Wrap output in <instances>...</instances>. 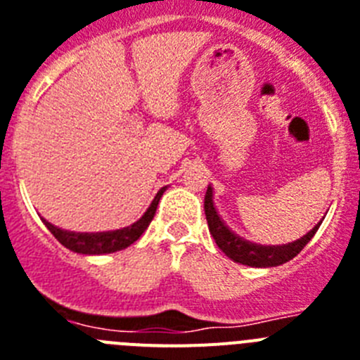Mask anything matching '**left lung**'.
<instances>
[{"label":"left lung","mask_w":360,"mask_h":360,"mask_svg":"<svg viewBox=\"0 0 360 360\" xmlns=\"http://www.w3.org/2000/svg\"><path fill=\"white\" fill-rule=\"evenodd\" d=\"M205 214L206 221H208V230H210L212 237L215 239L217 246L223 250L224 254L232 261L239 262V264H246V266H255V268H270V266H279L288 262L290 259L295 257L308 243L315 232L319 230L321 223L315 224L310 232L302 236L301 239L288 243V245L281 246H262L250 243V240L243 239L237 233H233L226 224L223 223V219L219 217L217 210L214 206V193H212V186H208L205 195Z\"/></svg>","instance_id":"1"}]
</instances>
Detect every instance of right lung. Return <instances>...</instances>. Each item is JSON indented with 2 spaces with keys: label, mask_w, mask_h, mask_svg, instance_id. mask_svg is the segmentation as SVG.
Listing matches in <instances>:
<instances>
[{
  "label": "right lung",
  "mask_w": 360,
  "mask_h": 360,
  "mask_svg": "<svg viewBox=\"0 0 360 360\" xmlns=\"http://www.w3.org/2000/svg\"><path fill=\"white\" fill-rule=\"evenodd\" d=\"M165 190H167V186H162V188L159 190L158 195H155L154 201H152V205L148 206V210L145 212V215H143L139 221H136V223L130 224V226L127 228H121V230H114V232L77 233L61 230V228L50 224L45 219H43V223L49 228L50 233H52L61 245L67 246L68 250H72V252H77V254L85 255L112 254V252H120V250L128 248V246L132 245V243H136V240L143 236V232L148 228L150 221L154 219L159 199H161Z\"/></svg>",
  "instance_id": "obj_1"
}]
</instances>
